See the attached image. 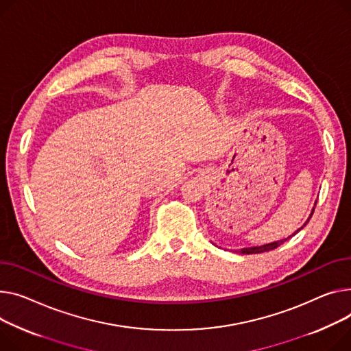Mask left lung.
<instances>
[{
	"label": "left lung",
	"mask_w": 351,
	"mask_h": 351,
	"mask_svg": "<svg viewBox=\"0 0 351 351\" xmlns=\"http://www.w3.org/2000/svg\"><path fill=\"white\" fill-rule=\"evenodd\" d=\"M315 206H316V203H315ZM313 212H315V207H313V210H312V215H313ZM312 215L309 216V219H308V221L311 220V217H312ZM306 221V223H308ZM306 223L305 224H303V226H306ZM302 228V227H300ZM299 228V230H300ZM298 230V231H299ZM296 231V232H298ZM296 232H295V234H296ZM293 234V236H295ZM288 239H291V237H288ZM288 239H285V240H281V241H275V243H271V244H265V245H261V247H251V248H241L240 250V252L241 254H260V252H267V251H271V250H275V248H278L279 245H281V244H284Z\"/></svg>",
	"instance_id": "left-lung-1"
}]
</instances>
